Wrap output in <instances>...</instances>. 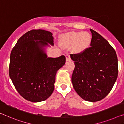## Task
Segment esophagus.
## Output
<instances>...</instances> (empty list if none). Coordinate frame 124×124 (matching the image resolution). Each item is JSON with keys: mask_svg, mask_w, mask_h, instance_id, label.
<instances>
[{"mask_svg": "<svg viewBox=\"0 0 124 124\" xmlns=\"http://www.w3.org/2000/svg\"><path fill=\"white\" fill-rule=\"evenodd\" d=\"M65 57H66V61H67V62H68V61L70 60V57L69 54H67V55H66Z\"/></svg>", "mask_w": 124, "mask_h": 124, "instance_id": "esophagus-1", "label": "esophagus"}]
</instances>
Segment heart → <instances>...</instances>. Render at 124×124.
I'll list each match as a JSON object with an SVG mask.
<instances>
[{
  "mask_svg": "<svg viewBox=\"0 0 124 124\" xmlns=\"http://www.w3.org/2000/svg\"><path fill=\"white\" fill-rule=\"evenodd\" d=\"M92 42V37L89 32H72L64 35L62 45L66 48L73 47L74 51L81 53L87 50Z\"/></svg>",
  "mask_w": 124,
  "mask_h": 124,
  "instance_id": "heart-1",
  "label": "heart"
}]
</instances>
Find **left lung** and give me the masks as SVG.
Listing matches in <instances>:
<instances>
[{"label":"left lung","instance_id":"1","mask_svg":"<svg viewBox=\"0 0 124 124\" xmlns=\"http://www.w3.org/2000/svg\"><path fill=\"white\" fill-rule=\"evenodd\" d=\"M90 31L91 47L70 56L75 65L72 82L79 96L95 102L104 98L112 89L118 76V59L107 40L94 30Z\"/></svg>","mask_w":124,"mask_h":124}]
</instances>
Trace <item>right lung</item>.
Listing matches in <instances>:
<instances>
[{
	"label": "right lung",
	"instance_id": "add662e5",
	"mask_svg": "<svg viewBox=\"0 0 124 124\" xmlns=\"http://www.w3.org/2000/svg\"><path fill=\"white\" fill-rule=\"evenodd\" d=\"M54 45L50 31L31 30L21 36L12 50L9 74L20 95L32 102L45 101L55 88L56 74L65 63L64 55L48 57L45 47Z\"/></svg>",
	"mask_w": 124,
	"mask_h": 124
}]
</instances>
